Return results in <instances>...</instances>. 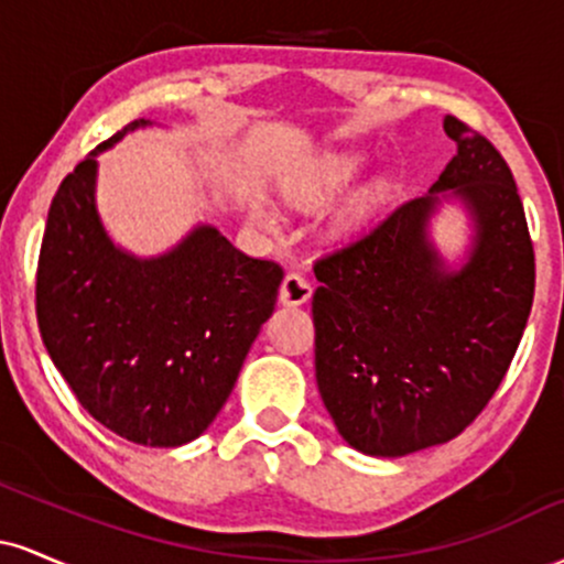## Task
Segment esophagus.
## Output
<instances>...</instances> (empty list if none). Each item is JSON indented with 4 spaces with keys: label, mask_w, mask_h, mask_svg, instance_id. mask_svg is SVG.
Listing matches in <instances>:
<instances>
[{
    "label": "esophagus",
    "mask_w": 564,
    "mask_h": 564,
    "mask_svg": "<svg viewBox=\"0 0 564 564\" xmlns=\"http://www.w3.org/2000/svg\"><path fill=\"white\" fill-rule=\"evenodd\" d=\"M310 296H313V286L300 273H289L283 278L281 291H278V300H281V304H286V307H300Z\"/></svg>",
    "instance_id": "esophagus-1"
}]
</instances>
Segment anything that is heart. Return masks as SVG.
Instances as JSON below:
<instances>
[{"label":"heart","instance_id":"b5f03b06","mask_svg":"<svg viewBox=\"0 0 564 564\" xmlns=\"http://www.w3.org/2000/svg\"><path fill=\"white\" fill-rule=\"evenodd\" d=\"M364 170H366V159L360 156V153H334V156L323 159L304 183L294 187V198L302 200V204H318V200H326L336 196L339 191H345L349 183L358 180V174ZM381 193H384V185L377 183L368 187V191L360 193V196H355L345 206V212L339 215L336 228L341 232L358 230L360 225L371 217V212L377 209ZM254 219L260 223V228L270 232L281 228V217H278L270 206H260V209L254 212Z\"/></svg>","mask_w":564,"mask_h":564}]
</instances>
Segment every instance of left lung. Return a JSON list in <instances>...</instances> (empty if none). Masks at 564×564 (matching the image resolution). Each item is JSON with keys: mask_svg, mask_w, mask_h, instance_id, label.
I'll list each match as a JSON object with an SVG mask.
<instances>
[{"mask_svg": "<svg viewBox=\"0 0 564 564\" xmlns=\"http://www.w3.org/2000/svg\"><path fill=\"white\" fill-rule=\"evenodd\" d=\"M443 129L456 156L430 193L315 262V379L339 435L368 456L462 435L507 377L533 304V241L507 161L456 116ZM443 197L476 228L458 271L429 241Z\"/></svg>", "mask_w": 564, "mask_h": 564, "instance_id": "1", "label": "left lung"}]
</instances>
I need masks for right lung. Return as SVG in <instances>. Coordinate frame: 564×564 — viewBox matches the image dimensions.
Listing matches in <instances>:
<instances>
[{
    "instance_id": "1",
    "label": "right lung",
    "mask_w": 564,
    "mask_h": 564,
    "mask_svg": "<svg viewBox=\"0 0 564 564\" xmlns=\"http://www.w3.org/2000/svg\"><path fill=\"white\" fill-rule=\"evenodd\" d=\"M97 145L57 187L36 268V321L84 411L119 437L177 448L230 398L246 352L273 315L281 264L198 225L159 257L111 241L95 204Z\"/></svg>"
}]
</instances>
